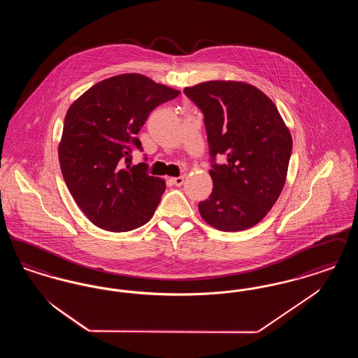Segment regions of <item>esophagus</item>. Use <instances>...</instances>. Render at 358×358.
Segmentation results:
<instances>
[{"label":"esophagus","instance_id":"obj_1","mask_svg":"<svg viewBox=\"0 0 358 358\" xmlns=\"http://www.w3.org/2000/svg\"><path fill=\"white\" fill-rule=\"evenodd\" d=\"M171 184L176 187H181L184 184V177H173L171 178Z\"/></svg>","mask_w":358,"mask_h":358}]
</instances>
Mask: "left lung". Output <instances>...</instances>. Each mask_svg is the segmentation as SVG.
I'll list each match as a JSON object with an SVG mask.
<instances>
[{
	"mask_svg": "<svg viewBox=\"0 0 358 358\" xmlns=\"http://www.w3.org/2000/svg\"><path fill=\"white\" fill-rule=\"evenodd\" d=\"M184 94L204 115L212 164L213 189L199 203L200 215L220 231L248 229L268 213L285 187L292 150L289 129L273 101L254 85L212 80L187 87Z\"/></svg>",
	"mask_w": 358,
	"mask_h": 358,
	"instance_id": "8db88e82",
	"label": "left lung"
}]
</instances>
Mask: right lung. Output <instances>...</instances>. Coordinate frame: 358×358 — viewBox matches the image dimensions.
<instances>
[{"instance_id": "add662e5", "label": "right lung", "mask_w": 358, "mask_h": 358, "mask_svg": "<svg viewBox=\"0 0 358 358\" xmlns=\"http://www.w3.org/2000/svg\"><path fill=\"white\" fill-rule=\"evenodd\" d=\"M178 95L143 75L124 73L99 82L71 104L60 168L73 200L96 227L126 232L153 217L165 182L149 174L146 162L131 166V153L143 150L136 134L150 113Z\"/></svg>"}]
</instances>
